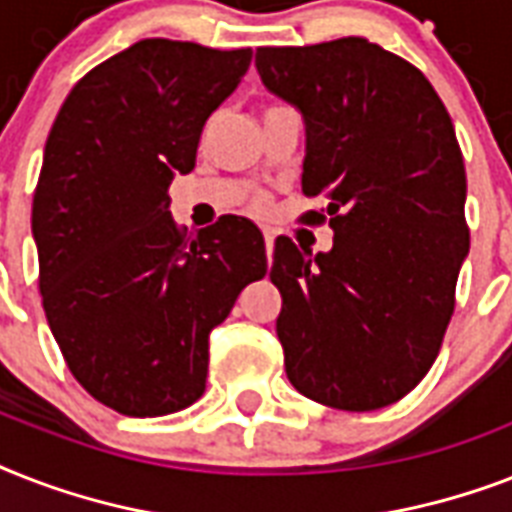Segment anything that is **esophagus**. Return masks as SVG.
Masks as SVG:
<instances>
[{
  "instance_id": "obj_1",
  "label": "esophagus",
  "mask_w": 512,
  "mask_h": 512,
  "mask_svg": "<svg viewBox=\"0 0 512 512\" xmlns=\"http://www.w3.org/2000/svg\"><path fill=\"white\" fill-rule=\"evenodd\" d=\"M263 239H265V249H268V260H271V252H273V233H271V231H263Z\"/></svg>"
}]
</instances>
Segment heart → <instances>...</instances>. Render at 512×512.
Masks as SVG:
<instances>
[{
    "mask_svg": "<svg viewBox=\"0 0 512 512\" xmlns=\"http://www.w3.org/2000/svg\"><path fill=\"white\" fill-rule=\"evenodd\" d=\"M265 207V201H257V209H263Z\"/></svg>",
    "mask_w": 512,
    "mask_h": 512,
    "instance_id": "heart-1",
    "label": "heart"
}]
</instances>
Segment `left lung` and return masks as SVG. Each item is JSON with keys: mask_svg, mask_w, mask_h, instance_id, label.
Here are the masks:
<instances>
[{"mask_svg": "<svg viewBox=\"0 0 512 512\" xmlns=\"http://www.w3.org/2000/svg\"><path fill=\"white\" fill-rule=\"evenodd\" d=\"M257 74L305 122L303 193L335 231L313 255L279 236L271 281L289 382L345 412L404 398L433 366L470 249L465 162L422 71L358 36L260 47Z\"/></svg>", "mask_w": 512, "mask_h": 512, "instance_id": "1", "label": "left lung"}]
</instances>
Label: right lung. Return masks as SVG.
<instances>
[{
	"label": "right lung",
	"instance_id": "obj_1",
	"mask_svg": "<svg viewBox=\"0 0 512 512\" xmlns=\"http://www.w3.org/2000/svg\"><path fill=\"white\" fill-rule=\"evenodd\" d=\"M249 63L252 50L143 39L79 79L52 124L31 209L42 305L71 374L116 412L191 406L209 332L268 271L252 220L185 236L167 193Z\"/></svg>",
	"mask_w": 512,
	"mask_h": 512
}]
</instances>
